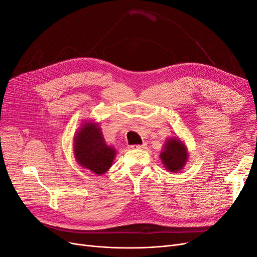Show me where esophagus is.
<instances>
[{"label": "esophagus", "mask_w": 257, "mask_h": 257, "mask_svg": "<svg viewBox=\"0 0 257 257\" xmlns=\"http://www.w3.org/2000/svg\"><path fill=\"white\" fill-rule=\"evenodd\" d=\"M145 147H146V144H143V145H133V146H131L132 149H144Z\"/></svg>", "instance_id": "34e87169"}]
</instances>
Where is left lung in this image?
I'll list each match as a JSON object with an SVG mask.
<instances>
[{
	"instance_id": "left-lung-1",
	"label": "left lung",
	"mask_w": 257,
	"mask_h": 257,
	"mask_svg": "<svg viewBox=\"0 0 257 257\" xmlns=\"http://www.w3.org/2000/svg\"><path fill=\"white\" fill-rule=\"evenodd\" d=\"M189 159L188 149L180 138L173 137L165 142L164 149L161 153V160L164 167L170 173H178L183 169Z\"/></svg>"
}]
</instances>
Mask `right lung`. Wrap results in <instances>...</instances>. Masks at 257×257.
<instances>
[{"label": "right lung", "instance_id": "obj_1", "mask_svg": "<svg viewBox=\"0 0 257 257\" xmlns=\"http://www.w3.org/2000/svg\"><path fill=\"white\" fill-rule=\"evenodd\" d=\"M74 155L80 166L95 175H103L111 167L115 150L106 144L98 124L89 121L75 134Z\"/></svg>", "mask_w": 257, "mask_h": 257}]
</instances>
